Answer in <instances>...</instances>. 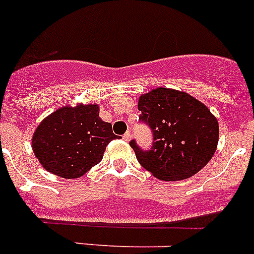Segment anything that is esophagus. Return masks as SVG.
<instances>
[{
	"label": "esophagus",
	"instance_id": "esophagus-1",
	"mask_svg": "<svg viewBox=\"0 0 254 254\" xmlns=\"http://www.w3.org/2000/svg\"><path fill=\"white\" fill-rule=\"evenodd\" d=\"M122 138L125 140V141H129V140H131V132H129V131L126 132Z\"/></svg>",
	"mask_w": 254,
	"mask_h": 254
}]
</instances>
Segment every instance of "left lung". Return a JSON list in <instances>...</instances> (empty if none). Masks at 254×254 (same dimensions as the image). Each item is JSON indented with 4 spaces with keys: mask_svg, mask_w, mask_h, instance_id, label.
<instances>
[{
    "mask_svg": "<svg viewBox=\"0 0 254 254\" xmlns=\"http://www.w3.org/2000/svg\"><path fill=\"white\" fill-rule=\"evenodd\" d=\"M140 119L153 131L150 150L129 142L138 163L164 181L191 177L213 157L217 149V118L201 101L172 88L157 87L138 99Z\"/></svg>",
    "mask_w": 254,
    "mask_h": 254,
    "instance_id": "left-lung-1",
    "label": "left lung"
}]
</instances>
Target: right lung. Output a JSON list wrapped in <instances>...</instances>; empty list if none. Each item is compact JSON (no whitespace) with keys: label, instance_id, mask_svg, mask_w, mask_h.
I'll list each match as a JSON object with an SVG mask.
<instances>
[{"label":"right lung","instance_id":"add662e5","mask_svg":"<svg viewBox=\"0 0 254 254\" xmlns=\"http://www.w3.org/2000/svg\"><path fill=\"white\" fill-rule=\"evenodd\" d=\"M99 112L97 104L65 105L38 125L32 136V149L47 172L78 179L100 163L106 145L118 136Z\"/></svg>","mask_w":254,"mask_h":254}]
</instances>
